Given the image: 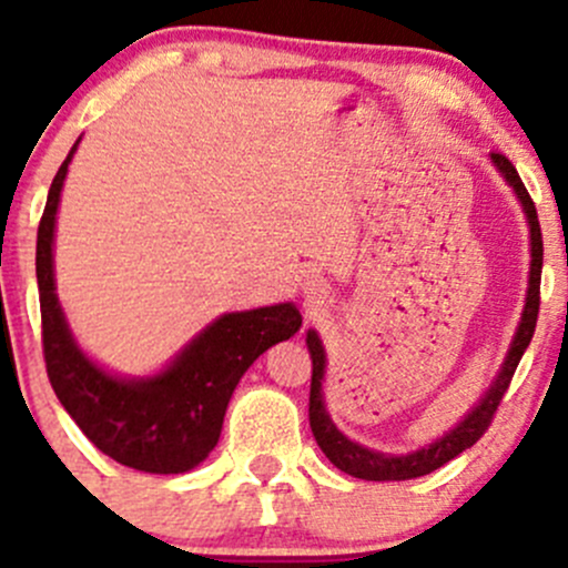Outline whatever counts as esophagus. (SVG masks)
Listing matches in <instances>:
<instances>
[{"label": "esophagus", "mask_w": 568, "mask_h": 568, "mask_svg": "<svg viewBox=\"0 0 568 568\" xmlns=\"http://www.w3.org/2000/svg\"><path fill=\"white\" fill-rule=\"evenodd\" d=\"M307 294H313V288H311V291H307Z\"/></svg>", "instance_id": "34e87169"}]
</instances>
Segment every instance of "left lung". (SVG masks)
<instances>
[{
    "mask_svg": "<svg viewBox=\"0 0 568 568\" xmlns=\"http://www.w3.org/2000/svg\"><path fill=\"white\" fill-rule=\"evenodd\" d=\"M491 162L500 170L503 178L508 181V186L517 192L519 203H523L525 216H528L530 225V285H528V300H525L523 321L517 326V335H514L511 348H508V357L503 363L500 374L491 382V387L486 390L484 398L473 406V409L464 415V420L456 428H450L445 437H439L437 443L426 445L420 450H412L406 456H387L379 450L363 448V445L352 443L346 434L337 432V426L332 423L329 412L324 406V393H321V382H324V368H326V354L321 346L316 332H307V348H311L313 359V376H311V428L313 437H316L318 448L324 450L326 459L335 464L343 473L354 475V478L363 480H409L420 478V475L434 473L443 464L462 454V450L473 448L480 437H484L486 428L495 420V412L500 406L503 395H506L508 385H511V376L517 371L519 359H523L525 348L530 346V337L536 332V318H538V285H541V263H544V242H541V225H538L536 205H532L528 189H525L523 178H519L517 168L508 162L503 153H491Z\"/></svg>",
    "mask_w": 568,
    "mask_h": 568,
    "instance_id": "8db88e82",
    "label": "left lung"
}]
</instances>
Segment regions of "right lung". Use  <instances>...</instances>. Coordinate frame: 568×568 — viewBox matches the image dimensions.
I'll use <instances>...</instances> for the list:
<instances>
[{"label":"right lung","instance_id":"obj_1","mask_svg":"<svg viewBox=\"0 0 568 568\" xmlns=\"http://www.w3.org/2000/svg\"><path fill=\"white\" fill-rule=\"evenodd\" d=\"M77 145L51 181L38 225L36 272L45 374L68 415L109 459L142 473H186L220 443L227 400L244 371L268 346L296 335L302 316L291 302L225 313L162 374L148 379H120L99 368L73 341L54 294V216Z\"/></svg>","mask_w":568,"mask_h":568}]
</instances>
